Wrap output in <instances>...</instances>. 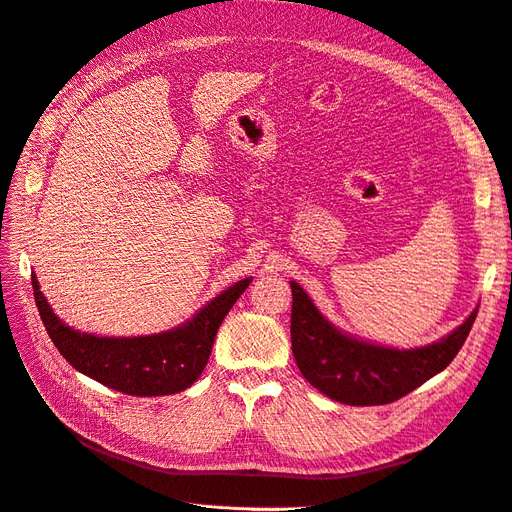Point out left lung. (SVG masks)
Segmentation results:
<instances>
[{"mask_svg":"<svg viewBox=\"0 0 512 512\" xmlns=\"http://www.w3.org/2000/svg\"><path fill=\"white\" fill-rule=\"evenodd\" d=\"M292 288L290 339L303 378L339 404L382 406L408 395L451 363L476 320L478 309L438 342L391 348L339 331L320 314L309 294Z\"/></svg>","mask_w":512,"mask_h":512,"instance_id":"8db88e82","label":"left lung"}]
</instances>
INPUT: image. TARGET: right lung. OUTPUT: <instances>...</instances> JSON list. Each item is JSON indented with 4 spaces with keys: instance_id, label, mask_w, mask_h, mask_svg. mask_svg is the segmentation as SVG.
I'll list each match as a JSON object with an SVG mask.
<instances>
[{
    "instance_id": "obj_1",
    "label": "right lung",
    "mask_w": 512,
    "mask_h": 512,
    "mask_svg": "<svg viewBox=\"0 0 512 512\" xmlns=\"http://www.w3.org/2000/svg\"><path fill=\"white\" fill-rule=\"evenodd\" d=\"M252 277L232 284L175 329L138 337L81 333L53 312L32 275L34 297L44 329L61 356L81 374L126 395H175L192 386L209 361L215 333Z\"/></svg>"
}]
</instances>
